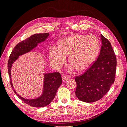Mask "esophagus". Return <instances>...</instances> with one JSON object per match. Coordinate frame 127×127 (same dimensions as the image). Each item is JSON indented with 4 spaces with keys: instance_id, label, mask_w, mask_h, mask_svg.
<instances>
[{
    "instance_id": "obj_1",
    "label": "esophagus",
    "mask_w": 127,
    "mask_h": 127,
    "mask_svg": "<svg viewBox=\"0 0 127 127\" xmlns=\"http://www.w3.org/2000/svg\"><path fill=\"white\" fill-rule=\"evenodd\" d=\"M62 79H63V80L64 82H66V81H67V80H68V77H67L66 75H64L63 76Z\"/></svg>"
}]
</instances>
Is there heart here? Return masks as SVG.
<instances>
[{
	"label": "heart",
	"mask_w": 127,
	"mask_h": 127,
	"mask_svg": "<svg viewBox=\"0 0 127 127\" xmlns=\"http://www.w3.org/2000/svg\"><path fill=\"white\" fill-rule=\"evenodd\" d=\"M99 50L97 38L93 35L75 34L61 39L58 49H50L49 56L52 64L59 68L69 56V64L76 70L82 71L89 67L96 57Z\"/></svg>",
	"instance_id": "1"
}]
</instances>
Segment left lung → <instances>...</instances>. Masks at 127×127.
Masks as SVG:
<instances>
[{
	"instance_id": "1",
	"label": "left lung",
	"mask_w": 127,
	"mask_h": 127,
	"mask_svg": "<svg viewBox=\"0 0 127 127\" xmlns=\"http://www.w3.org/2000/svg\"><path fill=\"white\" fill-rule=\"evenodd\" d=\"M102 46L97 60L80 76L76 77L75 94L86 103L97 101L108 92L114 82L117 59L109 41L101 34Z\"/></svg>"
}]
</instances>
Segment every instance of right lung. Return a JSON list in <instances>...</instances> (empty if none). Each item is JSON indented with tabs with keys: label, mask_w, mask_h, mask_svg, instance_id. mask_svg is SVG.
I'll return each instance as SVG.
<instances>
[{
	"label": "right lung",
	"mask_w": 127,
	"mask_h": 127,
	"mask_svg": "<svg viewBox=\"0 0 127 127\" xmlns=\"http://www.w3.org/2000/svg\"><path fill=\"white\" fill-rule=\"evenodd\" d=\"M49 35V33L35 34L20 42L14 48L8 60V74L10 80V85L14 92L24 103L33 107H44L49 105L52 102L55 97L58 89L62 84V79L60 74L57 72L44 74L43 90L41 95L35 98L28 99L21 96L14 90L11 81V69L13 64L19 58V57L31 51L32 50L37 47L38 44L45 41Z\"/></svg>",
	"instance_id": "obj_1"
}]
</instances>
